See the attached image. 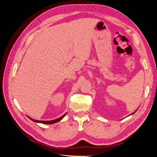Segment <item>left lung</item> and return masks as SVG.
<instances>
[{
    "instance_id": "1",
    "label": "left lung",
    "mask_w": 157,
    "mask_h": 157,
    "mask_svg": "<svg viewBox=\"0 0 157 157\" xmlns=\"http://www.w3.org/2000/svg\"><path fill=\"white\" fill-rule=\"evenodd\" d=\"M134 113H132V114H134Z\"/></svg>"
}]
</instances>
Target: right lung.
<instances>
[{
  "mask_svg": "<svg viewBox=\"0 0 157 157\" xmlns=\"http://www.w3.org/2000/svg\"><path fill=\"white\" fill-rule=\"evenodd\" d=\"M65 115H66V113H65V114H64V115H63L62 117H59V118H57V119L52 120V121H36V120L33 119V118H30V117H29L31 121H34V122H40V123H42V124H54V123H56V122H58L60 121H61V119H62V118L65 116Z\"/></svg>",
  "mask_w": 157,
  "mask_h": 157,
  "instance_id": "add662e5",
  "label": "right lung"
}]
</instances>
